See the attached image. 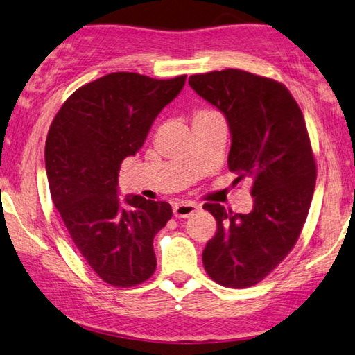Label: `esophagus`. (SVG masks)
<instances>
[{"label":"esophagus","instance_id":"esophagus-1","mask_svg":"<svg viewBox=\"0 0 355 355\" xmlns=\"http://www.w3.org/2000/svg\"><path fill=\"white\" fill-rule=\"evenodd\" d=\"M198 209H200V206L195 205V202L179 201L173 206V212L178 218H187L191 216V214H195L196 211H198Z\"/></svg>","mask_w":355,"mask_h":355}]
</instances>
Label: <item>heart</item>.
<instances>
[{
    "instance_id": "heart-1",
    "label": "heart",
    "mask_w": 355,
    "mask_h": 355,
    "mask_svg": "<svg viewBox=\"0 0 355 355\" xmlns=\"http://www.w3.org/2000/svg\"><path fill=\"white\" fill-rule=\"evenodd\" d=\"M211 114H217V113L212 112V110H198V112H196L193 116V121L200 119V118H206V116H211Z\"/></svg>"
}]
</instances>
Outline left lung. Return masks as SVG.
Here are the masks:
<instances>
[{
	"label": "left lung",
	"instance_id": "8db88e82",
	"mask_svg": "<svg viewBox=\"0 0 355 355\" xmlns=\"http://www.w3.org/2000/svg\"><path fill=\"white\" fill-rule=\"evenodd\" d=\"M189 85L228 121L236 181H253L250 214L202 206L217 220L202 264L222 286H253L288 257L309 216L316 162L304 114L286 86L239 69L191 75Z\"/></svg>",
	"mask_w": 355,
	"mask_h": 355
}]
</instances>
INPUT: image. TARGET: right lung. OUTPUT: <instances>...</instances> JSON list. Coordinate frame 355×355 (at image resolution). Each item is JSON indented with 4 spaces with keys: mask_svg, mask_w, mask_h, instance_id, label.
Segmentation results:
<instances>
[{
    "mask_svg": "<svg viewBox=\"0 0 355 355\" xmlns=\"http://www.w3.org/2000/svg\"><path fill=\"white\" fill-rule=\"evenodd\" d=\"M184 85L185 75L108 73L75 91L50 125L45 168L51 200L81 257L112 286H137L155 270L153 241L171 218V206L138 195L123 205L118 176Z\"/></svg>",
    "mask_w": 355,
    "mask_h": 355,
    "instance_id": "right-lung-1",
    "label": "right lung"
}]
</instances>
